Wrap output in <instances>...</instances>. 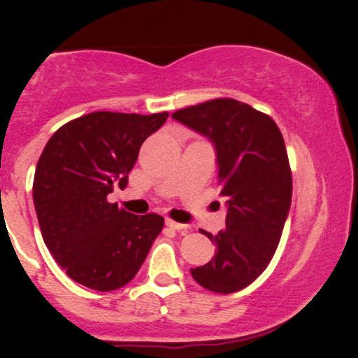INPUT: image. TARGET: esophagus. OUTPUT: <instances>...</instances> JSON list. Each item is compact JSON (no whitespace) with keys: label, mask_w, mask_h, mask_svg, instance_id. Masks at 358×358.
Wrapping results in <instances>:
<instances>
[{"label":"esophagus","mask_w":358,"mask_h":358,"mask_svg":"<svg viewBox=\"0 0 358 358\" xmlns=\"http://www.w3.org/2000/svg\"><path fill=\"white\" fill-rule=\"evenodd\" d=\"M165 224H166L170 229H173V231H183V229H187V225H185V224H178V222L170 220V219H168V220L165 222Z\"/></svg>","instance_id":"obj_1"}]
</instances>
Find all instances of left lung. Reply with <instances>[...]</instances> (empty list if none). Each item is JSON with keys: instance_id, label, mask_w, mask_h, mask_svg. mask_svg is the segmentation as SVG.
<instances>
[{"instance_id": "left-lung-1", "label": "left lung", "mask_w": 358, "mask_h": 358, "mask_svg": "<svg viewBox=\"0 0 358 358\" xmlns=\"http://www.w3.org/2000/svg\"><path fill=\"white\" fill-rule=\"evenodd\" d=\"M212 143L225 199L215 256L190 269L213 293H236L262 274L276 252L291 207L293 178L281 131L268 114L236 99H213L171 114Z\"/></svg>"}]
</instances>
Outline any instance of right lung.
Instances as JSON below:
<instances>
[{
    "mask_svg": "<svg viewBox=\"0 0 358 358\" xmlns=\"http://www.w3.org/2000/svg\"><path fill=\"white\" fill-rule=\"evenodd\" d=\"M166 117L97 110L62 126L43 148L34 178L36 219L57 264L79 285H127L162 232V215H134L108 195L126 187L139 148Z\"/></svg>",
    "mask_w": 358,
    "mask_h": 358,
    "instance_id": "add662e5",
    "label": "right lung"
}]
</instances>
